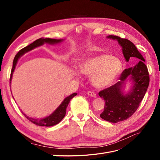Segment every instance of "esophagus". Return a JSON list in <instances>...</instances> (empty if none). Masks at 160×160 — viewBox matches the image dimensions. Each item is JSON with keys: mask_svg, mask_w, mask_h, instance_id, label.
<instances>
[{"mask_svg": "<svg viewBox=\"0 0 160 160\" xmlns=\"http://www.w3.org/2000/svg\"><path fill=\"white\" fill-rule=\"evenodd\" d=\"M88 95H89L91 97H93V98H96V97H97L96 93H94V92L92 91H89L88 92Z\"/></svg>", "mask_w": 160, "mask_h": 160, "instance_id": "34e87169", "label": "esophagus"}]
</instances>
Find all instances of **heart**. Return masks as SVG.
Returning <instances> with one entry per match:
<instances>
[{"label":"heart","instance_id":"b5f03b06","mask_svg":"<svg viewBox=\"0 0 160 160\" xmlns=\"http://www.w3.org/2000/svg\"><path fill=\"white\" fill-rule=\"evenodd\" d=\"M122 62L111 55L103 53L87 59L80 66V71L85 75H91V82L96 88L109 86L122 70ZM75 72L76 76H79Z\"/></svg>","mask_w":160,"mask_h":160}]
</instances>
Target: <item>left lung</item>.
<instances>
[{"label": "left lung", "mask_w": 160, "mask_h": 160, "mask_svg": "<svg viewBox=\"0 0 160 160\" xmlns=\"http://www.w3.org/2000/svg\"><path fill=\"white\" fill-rule=\"evenodd\" d=\"M108 38L118 40L122 47L123 54L127 61L130 58H134L138 61L135 65L125 69L122 72L120 81L99 93L105 103L104 110L100 115L101 118L111 123H117L128 119L136 111L147 91L149 75L143 57L132 41L115 35H109ZM129 76L131 77L134 83L132 91L124 96L121 88Z\"/></svg>", "instance_id": "obj_1"}]
</instances>
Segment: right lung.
I'll return each mask as SVG.
<instances>
[{
    "mask_svg": "<svg viewBox=\"0 0 160 160\" xmlns=\"http://www.w3.org/2000/svg\"><path fill=\"white\" fill-rule=\"evenodd\" d=\"M61 41H62V40H59V39L57 40V39H55V38H44L43 37H42V38H38V39L29 45L25 47V48H23V49L19 51L14 58L12 68L11 72L10 81H11L12 73L14 71V69H15V67L17 65V62L18 61V59H19V57L24 54V53H25L26 52H28V51L32 50V49H34V48H35L37 47L43 45L45 42L50 43V44H55V43H58ZM75 95H77L76 93H72L71 95H69V97H67V98H66L64 99V101H62V103L59 105V107L58 108L54 111V112H53L51 115H49V117L45 118L44 119H41L40 120L35 119L27 117V116L25 114H24L23 113H22V114L25 116V118L29 120L30 122H31L34 124H35L36 125H38V126H45V127L53 126V125L59 123L63 119V118L65 115V113H66V109H67V106H68L71 99L73 98Z\"/></svg>",
    "mask_w": 160,
    "mask_h": 160,
    "instance_id": "right-lung-1",
    "label": "right lung"
}]
</instances>
